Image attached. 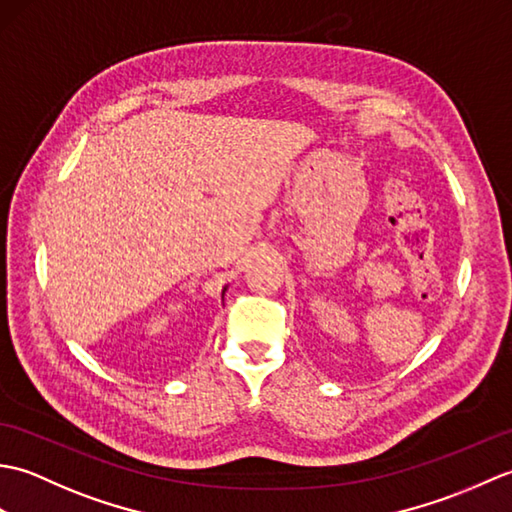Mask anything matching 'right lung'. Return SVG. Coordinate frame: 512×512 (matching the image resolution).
I'll use <instances>...</instances> for the list:
<instances>
[{
  "instance_id": "right-lung-1",
  "label": "right lung",
  "mask_w": 512,
  "mask_h": 512,
  "mask_svg": "<svg viewBox=\"0 0 512 512\" xmlns=\"http://www.w3.org/2000/svg\"><path fill=\"white\" fill-rule=\"evenodd\" d=\"M224 292H226V286H224V290H222V299H224Z\"/></svg>"
}]
</instances>
